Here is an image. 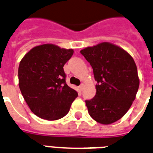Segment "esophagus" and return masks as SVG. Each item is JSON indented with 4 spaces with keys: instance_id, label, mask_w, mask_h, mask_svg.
<instances>
[{
    "instance_id": "1",
    "label": "esophagus",
    "mask_w": 153,
    "mask_h": 153,
    "mask_svg": "<svg viewBox=\"0 0 153 153\" xmlns=\"http://www.w3.org/2000/svg\"><path fill=\"white\" fill-rule=\"evenodd\" d=\"M83 88H84V85L82 84L80 86H79V89H80V91H82Z\"/></svg>"
}]
</instances>
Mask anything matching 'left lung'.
<instances>
[{
	"instance_id": "1",
	"label": "left lung",
	"mask_w": 153,
	"mask_h": 153,
	"mask_svg": "<svg viewBox=\"0 0 153 153\" xmlns=\"http://www.w3.org/2000/svg\"><path fill=\"white\" fill-rule=\"evenodd\" d=\"M92 67L96 95L86 100L88 114L101 124L120 119L135 100L139 86L137 67L128 53L108 42L80 51Z\"/></svg>"
}]
</instances>
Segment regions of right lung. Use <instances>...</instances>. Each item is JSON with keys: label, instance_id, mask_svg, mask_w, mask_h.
Listing matches in <instances>:
<instances>
[{"label": "right lung", "instance_id": "right-lung-1", "mask_svg": "<svg viewBox=\"0 0 153 153\" xmlns=\"http://www.w3.org/2000/svg\"><path fill=\"white\" fill-rule=\"evenodd\" d=\"M73 53L72 49L45 44L33 48L20 62V90L37 116L57 120L69 111L78 93L66 84L63 67Z\"/></svg>", "mask_w": 153, "mask_h": 153}]
</instances>
